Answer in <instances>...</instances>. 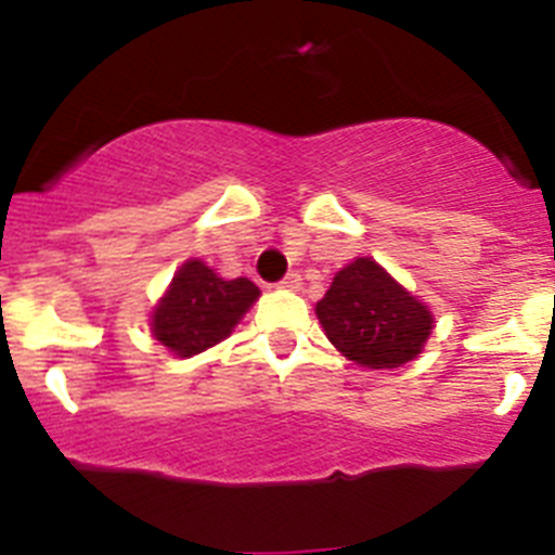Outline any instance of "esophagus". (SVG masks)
<instances>
[{"instance_id":"34e87169","label":"esophagus","mask_w":555,"mask_h":555,"mask_svg":"<svg viewBox=\"0 0 555 555\" xmlns=\"http://www.w3.org/2000/svg\"><path fill=\"white\" fill-rule=\"evenodd\" d=\"M278 286H281V288H286V292H297V288L302 286V278H299L297 272H288L286 278H283V281L278 283Z\"/></svg>"}]
</instances>
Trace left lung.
<instances>
[{
    "label": "left lung",
    "instance_id": "obj_1",
    "mask_svg": "<svg viewBox=\"0 0 555 555\" xmlns=\"http://www.w3.org/2000/svg\"><path fill=\"white\" fill-rule=\"evenodd\" d=\"M319 324L335 349L363 369H399L424 352L435 330L429 305L406 292L374 258L335 272L317 302Z\"/></svg>",
    "mask_w": 555,
    "mask_h": 555
}]
</instances>
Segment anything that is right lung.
<instances>
[{
  "label": "right lung",
  "instance_id": "1",
  "mask_svg": "<svg viewBox=\"0 0 555 555\" xmlns=\"http://www.w3.org/2000/svg\"><path fill=\"white\" fill-rule=\"evenodd\" d=\"M258 297L261 292L247 278L225 281L201 258H190L154 305L151 335L176 358H192L225 340Z\"/></svg>",
  "mask_w": 555,
  "mask_h": 555
}]
</instances>
